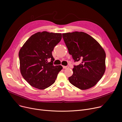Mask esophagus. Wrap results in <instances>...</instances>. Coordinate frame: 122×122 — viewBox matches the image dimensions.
I'll use <instances>...</instances> for the list:
<instances>
[{"label": "esophagus", "mask_w": 122, "mask_h": 122, "mask_svg": "<svg viewBox=\"0 0 122 122\" xmlns=\"http://www.w3.org/2000/svg\"><path fill=\"white\" fill-rule=\"evenodd\" d=\"M63 68L64 69H67V68H69V66H63Z\"/></svg>", "instance_id": "obj_1"}]
</instances>
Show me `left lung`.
<instances>
[{
	"label": "left lung",
	"instance_id": "obj_1",
	"mask_svg": "<svg viewBox=\"0 0 122 122\" xmlns=\"http://www.w3.org/2000/svg\"><path fill=\"white\" fill-rule=\"evenodd\" d=\"M64 41L75 62L73 74L70 82L81 90L94 86L105 71V51L100 44L84 32L75 31L62 34Z\"/></svg>",
	"mask_w": 122,
	"mask_h": 122
}]
</instances>
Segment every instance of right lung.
<instances>
[{"label":"right lung","mask_w":122,"mask_h":122,"mask_svg":"<svg viewBox=\"0 0 122 122\" xmlns=\"http://www.w3.org/2000/svg\"><path fill=\"white\" fill-rule=\"evenodd\" d=\"M61 38L60 33L38 32L32 35L20 49L21 73L31 86L44 89L54 83L63 67L54 66L52 51Z\"/></svg>","instance_id":"obj_1"}]
</instances>
